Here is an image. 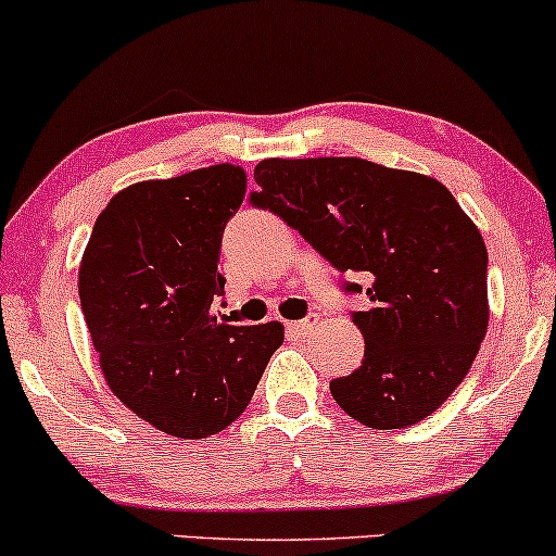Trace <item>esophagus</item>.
Wrapping results in <instances>:
<instances>
[{"mask_svg":"<svg viewBox=\"0 0 556 556\" xmlns=\"http://www.w3.org/2000/svg\"><path fill=\"white\" fill-rule=\"evenodd\" d=\"M317 320H320V317L309 315V317H304V320L289 323V330H291V333H294V336H299V339H302V336H309L312 330L317 328Z\"/></svg>","mask_w":556,"mask_h":556,"instance_id":"1","label":"esophagus"}]
</instances>
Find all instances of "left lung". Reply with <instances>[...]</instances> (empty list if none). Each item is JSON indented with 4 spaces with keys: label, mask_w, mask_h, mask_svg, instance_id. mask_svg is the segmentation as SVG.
Segmentation results:
<instances>
[{
    "label": "left lung",
    "mask_w": 556,
    "mask_h": 556,
    "mask_svg": "<svg viewBox=\"0 0 556 556\" xmlns=\"http://www.w3.org/2000/svg\"><path fill=\"white\" fill-rule=\"evenodd\" d=\"M252 202L341 273H367L365 359L330 394L367 428H407L463 383L489 328V252L441 180L359 157L262 160ZM349 291H362L349 283Z\"/></svg>",
    "instance_id": "left-lung-1"
}]
</instances>
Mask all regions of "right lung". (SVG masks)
I'll list each match as a JSON object with an SVG mask.
<instances>
[{"label": "right lung", "mask_w": 556, "mask_h": 556, "mask_svg": "<svg viewBox=\"0 0 556 556\" xmlns=\"http://www.w3.org/2000/svg\"><path fill=\"white\" fill-rule=\"evenodd\" d=\"M247 197L230 162L165 180H139L99 212L78 267V294L110 391L176 439H210L252 402L278 320L230 326L223 296V228Z\"/></svg>", "instance_id": "right-lung-1"}]
</instances>
